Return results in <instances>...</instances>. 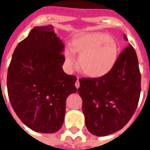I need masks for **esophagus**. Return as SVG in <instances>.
I'll list each match as a JSON object with an SVG mask.
<instances>
[{"label":"esophagus","instance_id":"34e87169","mask_svg":"<svg viewBox=\"0 0 150 150\" xmlns=\"http://www.w3.org/2000/svg\"><path fill=\"white\" fill-rule=\"evenodd\" d=\"M75 87L77 88V89H79L80 86V83H79V79H77V81H76V82H75Z\"/></svg>","mask_w":150,"mask_h":150}]
</instances>
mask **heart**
<instances>
[{
  "instance_id": "b5f03b06",
  "label": "heart",
  "mask_w": 150,
  "mask_h": 150,
  "mask_svg": "<svg viewBox=\"0 0 150 150\" xmlns=\"http://www.w3.org/2000/svg\"><path fill=\"white\" fill-rule=\"evenodd\" d=\"M75 52L79 55L80 68L91 78L107 75L115 67L118 59V46L114 39L103 33H89L73 40L72 47L64 51V65L68 71L77 64Z\"/></svg>"
}]
</instances>
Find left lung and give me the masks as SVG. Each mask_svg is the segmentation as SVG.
<instances>
[{
	"instance_id": "1",
	"label": "left lung",
	"mask_w": 150,
	"mask_h": 150,
	"mask_svg": "<svg viewBox=\"0 0 150 150\" xmlns=\"http://www.w3.org/2000/svg\"><path fill=\"white\" fill-rule=\"evenodd\" d=\"M124 37L128 40L126 35ZM79 82L78 92L89 132L106 136L121 130L135 113L141 92V74L135 49L128 46L107 75L83 78Z\"/></svg>"
}]
</instances>
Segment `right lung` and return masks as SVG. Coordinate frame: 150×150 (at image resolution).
<instances>
[{"instance_id":"right-lung-1","label":"right lung","mask_w":150,"mask_h":150,"mask_svg":"<svg viewBox=\"0 0 150 150\" xmlns=\"http://www.w3.org/2000/svg\"><path fill=\"white\" fill-rule=\"evenodd\" d=\"M64 47L52 25L34 27L18 44L8 67L11 104L20 120L37 132L61 128L66 99L77 91V78L62 68Z\"/></svg>"}]
</instances>
